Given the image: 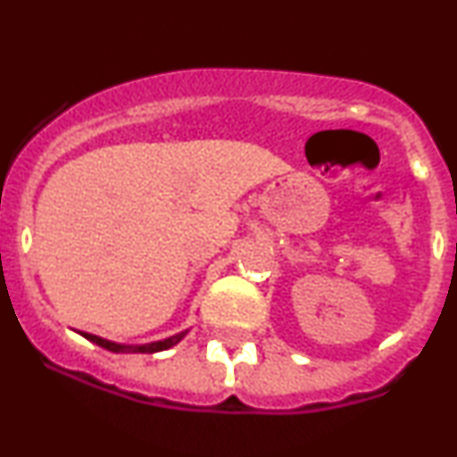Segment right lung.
I'll use <instances>...</instances> for the list:
<instances>
[{"label":"right lung","instance_id":"add662e5","mask_svg":"<svg viewBox=\"0 0 457 457\" xmlns=\"http://www.w3.org/2000/svg\"><path fill=\"white\" fill-rule=\"evenodd\" d=\"M83 337H87V339H90V342L98 344L104 350H112V353H144V354H152V353H159V350H167V348H171V345H176L182 337H185V333H178V335H174V337L162 339V342H154V344H148V345H120V344L107 342V339L96 337V335H90V333H83Z\"/></svg>","mask_w":457,"mask_h":457}]
</instances>
